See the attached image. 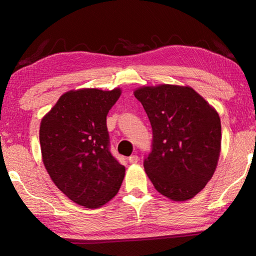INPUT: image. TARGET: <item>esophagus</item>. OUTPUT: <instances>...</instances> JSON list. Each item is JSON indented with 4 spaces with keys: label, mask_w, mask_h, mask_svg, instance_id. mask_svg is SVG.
<instances>
[{
    "label": "esophagus",
    "mask_w": 256,
    "mask_h": 256,
    "mask_svg": "<svg viewBox=\"0 0 256 256\" xmlns=\"http://www.w3.org/2000/svg\"><path fill=\"white\" fill-rule=\"evenodd\" d=\"M128 162L130 164H136L138 162V157L136 154H132L131 157H128Z\"/></svg>",
    "instance_id": "34e87169"
}]
</instances>
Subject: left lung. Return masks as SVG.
I'll use <instances>...</instances> for the list:
<instances>
[{
  "label": "left lung",
  "instance_id": "8db88e82",
  "mask_svg": "<svg viewBox=\"0 0 256 256\" xmlns=\"http://www.w3.org/2000/svg\"><path fill=\"white\" fill-rule=\"evenodd\" d=\"M134 96L152 128L151 152L144 162L151 183L172 201L196 196L218 164L222 149L218 112L190 86H142Z\"/></svg>",
  "mask_w": 256,
  "mask_h": 256
}]
</instances>
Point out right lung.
Returning a JSON list of instances; mask_svg holds the SVG:
<instances>
[{
	"instance_id": "right-lung-1",
	"label": "right lung",
	"mask_w": 256,
	"mask_h": 256,
	"mask_svg": "<svg viewBox=\"0 0 256 256\" xmlns=\"http://www.w3.org/2000/svg\"><path fill=\"white\" fill-rule=\"evenodd\" d=\"M120 89L71 90L42 118V162L60 190L88 209L112 200L122 185L125 167L110 151L106 118Z\"/></svg>"
}]
</instances>
